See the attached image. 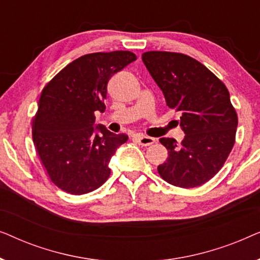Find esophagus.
I'll list each match as a JSON object with an SVG mask.
<instances>
[{"label":"esophagus","mask_w":260,"mask_h":260,"mask_svg":"<svg viewBox=\"0 0 260 260\" xmlns=\"http://www.w3.org/2000/svg\"><path fill=\"white\" fill-rule=\"evenodd\" d=\"M136 141L138 142V144L143 145V147H147V145H150L155 142V138L149 137V136H144V135H137Z\"/></svg>","instance_id":"obj_1"}]
</instances>
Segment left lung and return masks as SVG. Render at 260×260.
<instances>
[{
    "mask_svg": "<svg viewBox=\"0 0 260 260\" xmlns=\"http://www.w3.org/2000/svg\"><path fill=\"white\" fill-rule=\"evenodd\" d=\"M145 67L170 109L181 113L182 143L162 137L168 158L157 167L167 182L181 188L204 184L221 169L232 150L238 116L230 92L205 65L172 52H145Z\"/></svg>",
    "mask_w": 260,
    "mask_h": 260,
    "instance_id": "left-lung-1",
    "label": "left lung"
}]
</instances>
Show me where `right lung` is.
I'll use <instances>...</instances> for the list:
<instances>
[{"label": "right lung", "mask_w": 260, "mask_h": 260, "mask_svg": "<svg viewBox=\"0 0 260 260\" xmlns=\"http://www.w3.org/2000/svg\"><path fill=\"white\" fill-rule=\"evenodd\" d=\"M136 59L129 51L83 55L42 90L31 122L33 141L49 179L63 191L86 194L109 179L110 159L127 135L94 125V112L105 111L111 77Z\"/></svg>", "instance_id": "1"}]
</instances>
